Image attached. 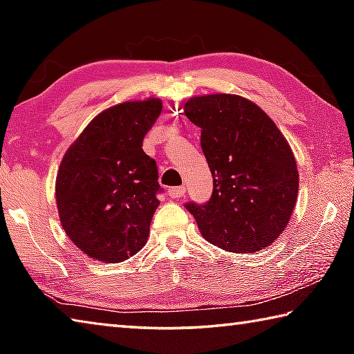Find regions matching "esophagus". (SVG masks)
<instances>
[{
    "label": "esophagus",
    "mask_w": 354,
    "mask_h": 354,
    "mask_svg": "<svg viewBox=\"0 0 354 354\" xmlns=\"http://www.w3.org/2000/svg\"><path fill=\"white\" fill-rule=\"evenodd\" d=\"M185 194V187L184 185H176V187H170L169 189V196L170 198H181Z\"/></svg>",
    "instance_id": "1"
}]
</instances>
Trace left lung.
Segmentation results:
<instances>
[{
    "label": "left lung",
    "mask_w": 354,
    "mask_h": 354,
    "mask_svg": "<svg viewBox=\"0 0 354 354\" xmlns=\"http://www.w3.org/2000/svg\"><path fill=\"white\" fill-rule=\"evenodd\" d=\"M184 112L201 128V149L214 178L211 198L185 203V209L203 237L220 248H267L297 203L298 170L289 143L259 106L237 95L195 97Z\"/></svg>",
    "instance_id": "left-lung-1"
}]
</instances>
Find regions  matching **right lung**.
<instances>
[{"mask_svg": "<svg viewBox=\"0 0 354 354\" xmlns=\"http://www.w3.org/2000/svg\"><path fill=\"white\" fill-rule=\"evenodd\" d=\"M160 112L156 98L112 106L64 156L56 179L59 218L92 259L122 262L147 243L162 187L156 160L142 145Z\"/></svg>", "mask_w": 354, "mask_h": 354, "instance_id": "right-lung-1", "label": "right lung"}]
</instances>
